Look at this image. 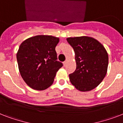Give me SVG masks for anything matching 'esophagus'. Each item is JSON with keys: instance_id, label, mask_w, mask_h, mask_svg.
Returning <instances> with one entry per match:
<instances>
[{"instance_id": "34e87169", "label": "esophagus", "mask_w": 123, "mask_h": 123, "mask_svg": "<svg viewBox=\"0 0 123 123\" xmlns=\"http://www.w3.org/2000/svg\"><path fill=\"white\" fill-rule=\"evenodd\" d=\"M67 63H68V60L66 59V61H64V62H63L64 66H66V64H67Z\"/></svg>"}]
</instances>
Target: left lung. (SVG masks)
I'll return each mask as SVG.
<instances>
[{
	"label": "left lung",
	"mask_w": 123,
	"mask_h": 123,
	"mask_svg": "<svg viewBox=\"0 0 123 123\" xmlns=\"http://www.w3.org/2000/svg\"><path fill=\"white\" fill-rule=\"evenodd\" d=\"M67 41L75 54L77 68L69 74L71 84L80 91L96 87L107 74L109 56L104 46L88 36L68 37Z\"/></svg>",
	"instance_id": "1"
}]
</instances>
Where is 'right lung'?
<instances>
[{
	"label": "right lung",
	"mask_w": 123,
	"mask_h": 123,
	"mask_svg": "<svg viewBox=\"0 0 123 123\" xmlns=\"http://www.w3.org/2000/svg\"><path fill=\"white\" fill-rule=\"evenodd\" d=\"M59 41L52 36L39 35L20 44L16 59L20 75L36 90H44L54 82L56 73L63 66L57 61L55 46Z\"/></svg>",
	"instance_id": "right-lung-1"
}]
</instances>
